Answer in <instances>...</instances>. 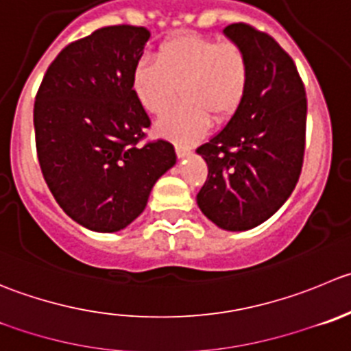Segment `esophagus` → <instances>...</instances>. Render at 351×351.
Masks as SVG:
<instances>
[{"mask_svg": "<svg viewBox=\"0 0 351 351\" xmlns=\"http://www.w3.org/2000/svg\"><path fill=\"white\" fill-rule=\"evenodd\" d=\"M175 151L178 158H186V156H190V152H192L189 147H182V145H176Z\"/></svg>", "mask_w": 351, "mask_h": 351, "instance_id": "34e87169", "label": "esophagus"}]
</instances>
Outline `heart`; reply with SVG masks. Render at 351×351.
<instances>
[{"label":"heart","instance_id":"heart-1","mask_svg":"<svg viewBox=\"0 0 351 351\" xmlns=\"http://www.w3.org/2000/svg\"><path fill=\"white\" fill-rule=\"evenodd\" d=\"M250 60L234 40H219L197 32L166 37L156 61L141 60L132 71L135 99L149 114H165L182 90L183 101L158 123V134L180 145L204 137L213 118L231 120L245 99Z\"/></svg>","mask_w":351,"mask_h":351}]
</instances>
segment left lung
I'll return each mask as SVG.
<instances>
[{"label":"left lung","mask_w":351,"mask_h":351,"mask_svg":"<svg viewBox=\"0 0 351 351\" xmlns=\"http://www.w3.org/2000/svg\"><path fill=\"white\" fill-rule=\"evenodd\" d=\"M224 34L247 51L250 80L234 117L197 147L207 162L197 204L223 230L245 231L269 219L297 185L307 97L293 60L269 34L243 22Z\"/></svg>","instance_id":"left-lung-1"}]
</instances>
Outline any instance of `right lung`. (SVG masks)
Segmentation results:
<instances>
[{"label": "right lung", "mask_w": 351, "mask_h": 351, "mask_svg": "<svg viewBox=\"0 0 351 351\" xmlns=\"http://www.w3.org/2000/svg\"><path fill=\"white\" fill-rule=\"evenodd\" d=\"M151 37L145 27L110 25L54 58L34 104L40 171L61 209L101 233L123 230L176 162L173 144H142L151 127L132 90V71Z\"/></svg>", "instance_id": "right-lung-1"}]
</instances>
